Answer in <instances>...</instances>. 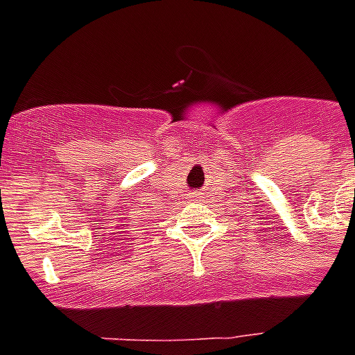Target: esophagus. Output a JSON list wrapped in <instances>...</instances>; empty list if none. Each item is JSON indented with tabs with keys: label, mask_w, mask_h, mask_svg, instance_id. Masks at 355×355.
<instances>
[{
	"label": "esophagus",
	"mask_w": 355,
	"mask_h": 355,
	"mask_svg": "<svg viewBox=\"0 0 355 355\" xmlns=\"http://www.w3.org/2000/svg\"><path fill=\"white\" fill-rule=\"evenodd\" d=\"M192 199H194V201H201V199H203V196L199 194V192H196V194H192Z\"/></svg>",
	"instance_id": "esophagus-1"
}]
</instances>
